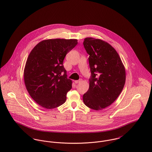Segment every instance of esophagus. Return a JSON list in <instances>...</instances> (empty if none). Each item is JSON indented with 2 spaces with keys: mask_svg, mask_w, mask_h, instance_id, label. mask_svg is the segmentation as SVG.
<instances>
[{
  "mask_svg": "<svg viewBox=\"0 0 152 152\" xmlns=\"http://www.w3.org/2000/svg\"><path fill=\"white\" fill-rule=\"evenodd\" d=\"M81 81H82V79H80V80H75V83L76 84H77V83L81 82Z\"/></svg>",
  "mask_w": 152,
  "mask_h": 152,
  "instance_id": "1",
  "label": "esophagus"
}]
</instances>
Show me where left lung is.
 I'll return each mask as SVG.
<instances>
[{"mask_svg": "<svg viewBox=\"0 0 152 152\" xmlns=\"http://www.w3.org/2000/svg\"><path fill=\"white\" fill-rule=\"evenodd\" d=\"M83 45L89 55L91 77L83 100L88 108L102 110L121 93L126 80L125 69L117 52L107 42L89 37L84 39Z\"/></svg>", "mask_w": 152, "mask_h": 152, "instance_id": "1", "label": "left lung"}]
</instances>
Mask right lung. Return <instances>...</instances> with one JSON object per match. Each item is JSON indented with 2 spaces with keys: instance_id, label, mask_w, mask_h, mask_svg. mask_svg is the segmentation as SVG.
Segmentation results:
<instances>
[{
  "instance_id": "add662e5",
  "label": "right lung",
  "mask_w": 152,
  "mask_h": 152,
  "mask_svg": "<svg viewBox=\"0 0 152 152\" xmlns=\"http://www.w3.org/2000/svg\"><path fill=\"white\" fill-rule=\"evenodd\" d=\"M77 44L76 39H51L39 42L30 53L24 70L26 88L38 104L53 109L63 104L72 88L63 65L66 55Z\"/></svg>"
}]
</instances>
